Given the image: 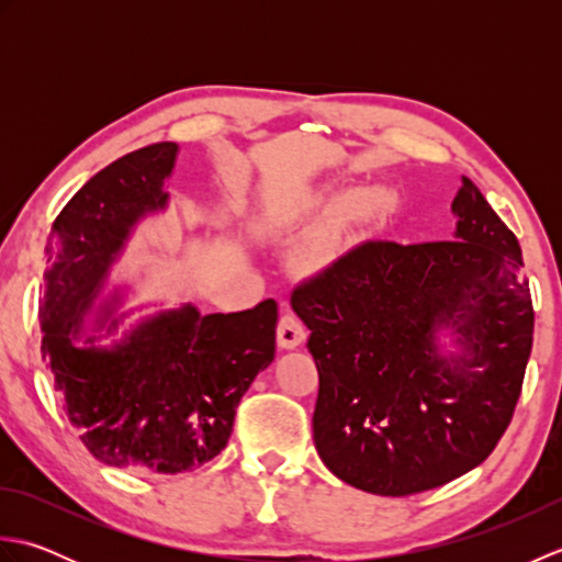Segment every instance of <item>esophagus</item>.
<instances>
[{
	"label": "esophagus",
	"instance_id": "1",
	"mask_svg": "<svg viewBox=\"0 0 562 562\" xmlns=\"http://www.w3.org/2000/svg\"><path fill=\"white\" fill-rule=\"evenodd\" d=\"M306 338V328L294 314H284L278 324V345L282 350L300 348Z\"/></svg>",
	"mask_w": 562,
	"mask_h": 562
}]
</instances>
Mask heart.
I'll return each mask as SVG.
<instances>
[{
  "instance_id": "b5f03b06",
  "label": "heart",
  "mask_w": 562,
  "mask_h": 562,
  "mask_svg": "<svg viewBox=\"0 0 562 562\" xmlns=\"http://www.w3.org/2000/svg\"><path fill=\"white\" fill-rule=\"evenodd\" d=\"M376 200H379L376 190H367V193L360 200H357V205H369V202H376ZM340 229H342V220L333 222L326 232H321L318 236L312 238V241H306L300 250H296V256H294L296 270L314 272V270L324 266V262L333 254V246H336V241H338Z\"/></svg>"
}]
</instances>
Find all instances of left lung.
<instances>
[{
	"instance_id": "8db88e82",
	"label": "left lung",
	"mask_w": 562,
	"mask_h": 562,
	"mask_svg": "<svg viewBox=\"0 0 562 562\" xmlns=\"http://www.w3.org/2000/svg\"><path fill=\"white\" fill-rule=\"evenodd\" d=\"M451 212V241H367L292 292L318 369L316 451L364 493L459 479L519 401L533 342L519 241L471 178Z\"/></svg>"
}]
</instances>
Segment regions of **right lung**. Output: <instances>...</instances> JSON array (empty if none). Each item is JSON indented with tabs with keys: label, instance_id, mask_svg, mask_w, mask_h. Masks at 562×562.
<instances>
[{
	"label": "right lung",
	"instance_id": "1",
	"mask_svg": "<svg viewBox=\"0 0 562 562\" xmlns=\"http://www.w3.org/2000/svg\"><path fill=\"white\" fill-rule=\"evenodd\" d=\"M176 142L130 151L105 166L53 222L43 272V360L69 423L105 465L137 473L193 471L226 447L248 386L274 360L278 304L236 314L161 308L101 346L133 314L115 316L117 290L97 306L111 266L135 226L169 207ZM98 314L99 334L82 326Z\"/></svg>",
	"mask_w": 562,
	"mask_h": 562
}]
</instances>
